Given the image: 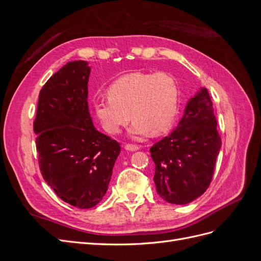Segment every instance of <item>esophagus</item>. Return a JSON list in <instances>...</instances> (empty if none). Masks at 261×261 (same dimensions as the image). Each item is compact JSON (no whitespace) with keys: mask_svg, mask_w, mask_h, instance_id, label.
I'll return each mask as SVG.
<instances>
[{"mask_svg":"<svg viewBox=\"0 0 261 261\" xmlns=\"http://www.w3.org/2000/svg\"><path fill=\"white\" fill-rule=\"evenodd\" d=\"M124 148H125L126 150H128V151H137V150L139 149L138 146H136V145H129V144L125 145Z\"/></svg>","mask_w":261,"mask_h":261,"instance_id":"34e87169","label":"esophagus"}]
</instances>
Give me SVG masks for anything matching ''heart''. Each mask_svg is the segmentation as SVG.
<instances>
[{"label": "heart", "mask_w": 261, "mask_h": 261, "mask_svg": "<svg viewBox=\"0 0 261 261\" xmlns=\"http://www.w3.org/2000/svg\"><path fill=\"white\" fill-rule=\"evenodd\" d=\"M108 98L94 102V113L108 133H120L130 116L132 136H160L175 121L179 88L168 73H132L110 85Z\"/></svg>", "instance_id": "heart-1"}]
</instances>
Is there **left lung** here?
I'll list each match as a JSON object with an SVG mask.
<instances>
[{
  "label": "left lung",
  "instance_id": "8db88e82",
  "mask_svg": "<svg viewBox=\"0 0 261 261\" xmlns=\"http://www.w3.org/2000/svg\"><path fill=\"white\" fill-rule=\"evenodd\" d=\"M220 149L211 98L200 87L188 100L176 128L150 148L161 198L186 204L200 197L210 185Z\"/></svg>",
  "mask_w": 261,
  "mask_h": 261
}]
</instances>
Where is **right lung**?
<instances>
[{"label": "right lung", "mask_w": 261, "mask_h": 261, "mask_svg": "<svg viewBox=\"0 0 261 261\" xmlns=\"http://www.w3.org/2000/svg\"><path fill=\"white\" fill-rule=\"evenodd\" d=\"M90 66L68 62L39 93L34 132L39 167L62 200L80 209L98 204L108 191L120 144L100 133L88 108Z\"/></svg>", "instance_id": "obj_1"}]
</instances>
